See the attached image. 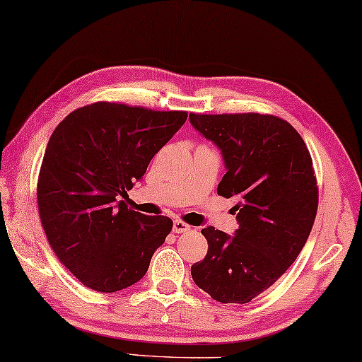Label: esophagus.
I'll list each match as a JSON object with an SVG mask.
<instances>
[{
    "label": "esophagus",
    "mask_w": 362,
    "mask_h": 362,
    "mask_svg": "<svg viewBox=\"0 0 362 362\" xmlns=\"http://www.w3.org/2000/svg\"><path fill=\"white\" fill-rule=\"evenodd\" d=\"M189 230H191V226L185 223V221H181V220L173 221V233H185V231H189Z\"/></svg>",
    "instance_id": "esophagus-1"
}]
</instances>
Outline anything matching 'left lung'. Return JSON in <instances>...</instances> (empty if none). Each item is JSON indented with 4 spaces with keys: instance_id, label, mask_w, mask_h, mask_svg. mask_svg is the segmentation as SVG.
<instances>
[{
    "instance_id": "obj_1",
    "label": "left lung",
    "mask_w": 362,
    "mask_h": 362,
    "mask_svg": "<svg viewBox=\"0 0 362 362\" xmlns=\"http://www.w3.org/2000/svg\"><path fill=\"white\" fill-rule=\"evenodd\" d=\"M220 148L226 175L220 196L233 197L235 235L207 226L204 260L191 267L196 285L218 303L246 304L270 288L304 247L313 230L319 191L303 137L272 115H189Z\"/></svg>"
}]
</instances>
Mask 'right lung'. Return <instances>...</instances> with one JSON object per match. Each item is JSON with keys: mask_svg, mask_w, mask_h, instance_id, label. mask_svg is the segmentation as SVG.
<instances>
[{"mask_svg": "<svg viewBox=\"0 0 362 362\" xmlns=\"http://www.w3.org/2000/svg\"><path fill=\"white\" fill-rule=\"evenodd\" d=\"M186 119V111L97 102L53 131L38 175V214L59 262L82 285L115 293L147 274L173 221L129 210L123 199Z\"/></svg>", "mask_w": 362, "mask_h": 362, "instance_id": "1", "label": "right lung"}]
</instances>
